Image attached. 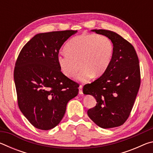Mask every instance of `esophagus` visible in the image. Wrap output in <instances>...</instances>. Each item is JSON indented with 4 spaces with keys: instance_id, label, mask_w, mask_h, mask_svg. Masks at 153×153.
I'll return each instance as SVG.
<instances>
[{
    "instance_id": "obj_1",
    "label": "esophagus",
    "mask_w": 153,
    "mask_h": 153,
    "mask_svg": "<svg viewBox=\"0 0 153 153\" xmlns=\"http://www.w3.org/2000/svg\"><path fill=\"white\" fill-rule=\"evenodd\" d=\"M82 88H83L82 85H80L79 87V94H83Z\"/></svg>"
}]
</instances>
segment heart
<instances>
[{
    "label": "heart",
    "instance_id": "b5f03b06",
    "mask_svg": "<svg viewBox=\"0 0 153 153\" xmlns=\"http://www.w3.org/2000/svg\"><path fill=\"white\" fill-rule=\"evenodd\" d=\"M65 52L57 55L62 73L73 77L79 66L76 78L87 81L92 76L98 77L105 73L112 61L114 47L107 36L83 33L71 38L65 46Z\"/></svg>",
    "mask_w": 153,
    "mask_h": 153
}]
</instances>
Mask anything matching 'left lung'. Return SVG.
Here are the masks:
<instances>
[{
  "label": "left lung",
  "mask_w": 153,
  "mask_h": 153,
  "mask_svg": "<svg viewBox=\"0 0 153 153\" xmlns=\"http://www.w3.org/2000/svg\"><path fill=\"white\" fill-rule=\"evenodd\" d=\"M112 41L114 52L105 73L91 84L84 85L83 92L97 100V105L88 115L100 128L120 126L128 120L140 86V70L134 46L117 33L93 30Z\"/></svg>",
  "instance_id": "1"
}]
</instances>
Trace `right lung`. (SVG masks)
Masks as SVG:
<instances>
[{"instance_id": "1", "label": "right lung", "mask_w": 153, "mask_h": 153, "mask_svg": "<svg viewBox=\"0 0 153 153\" xmlns=\"http://www.w3.org/2000/svg\"><path fill=\"white\" fill-rule=\"evenodd\" d=\"M77 31L38 33L20 51L14 81L20 111L35 128L48 130L60 123L67 104L78 94L79 84L61 71L57 55Z\"/></svg>"}]
</instances>
